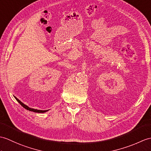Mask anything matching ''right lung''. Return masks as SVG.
<instances>
[{
    "instance_id": "obj_1",
    "label": "right lung",
    "mask_w": 151,
    "mask_h": 151,
    "mask_svg": "<svg viewBox=\"0 0 151 151\" xmlns=\"http://www.w3.org/2000/svg\"><path fill=\"white\" fill-rule=\"evenodd\" d=\"M14 97H15V99L21 105V106H22L24 108H25L26 109L29 111H33V112H34V113H45V112H47V111H49V110H38V109H35L30 108V107H28L27 106H26V105L23 104L22 101H21L20 100H19L18 99H17V97H15V96H14Z\"/></svg>"
}]
</instances>
